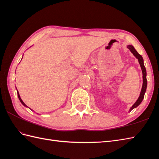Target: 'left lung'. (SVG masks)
Wrapping results in <instances>:
<instances>
[{
  "label": "left lung",
  "instance_id": "obj_1",
  "mask_svg": "<svg viewBox=\"0 0 159 159\" xmlns=\"http://www.w3.org/2000/svg\"><path fill=\"white\" fill-rule=\"evenodd\" d=\"M128 48L129 49L131 52L133 54L134 56L136 57V58L139 61V63L140 64V66H141V70H142V73H143V85H142V89H141V93H140V96L139 97V98L137 99V100L136 101V102L134 103L132 107L130 108V111H131L133 110L134 108H136L137 106H139L140 103L142 102V100L144 98V94L145 92H146V88H147V79H146V67L144 66V64H143V59L142 58V57L141 55H140L139 53L137 52V50L134 49V47L131 45L128 46Z\"/></svg>",
  "mask_w": 159,
  "mask_h": 159
}]
</instances>
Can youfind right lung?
I'll use <instances>...</instances> for the list:
<instances>
[{"instance_id": "right-lung-1", "label": "right lung", "mask_w": 159, "mask_h": 159, "mask_svg": "<svg viewBox=\"0 0 159 159\" xmlns=\"http://www.w3.org/2000/svg\"><path fill=\"white\" fill-rule=\"evenodd\" d=\"M18 98H19V100H20V102H21V103L23 104V105H24V106H25V107H27V106L26 105V104H25V103H24V102H23V101L22 100V99L20 98V95H19V93H18Z\"/></svg>"}]
</instances>
